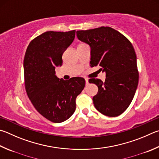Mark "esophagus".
<instances>
[{
    "instance_id": "34e87169",
    "label": "esophagus",
    "mask_w": 159,
    "mask_h": 159,
    "mask_svg": "<svg viewBox=\"0 0 159 159\" xmlns=\"http://www.w3.org/2000/svg\"><path fill=\"white\" fill-rule=\"evenodd\" d=\"M85 84H86V85H88L89 84V82H88V79H85Z\"/></svg>"
}]
</instances>
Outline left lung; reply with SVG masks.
I'll use <instances>...</instances> for the list:
<instances>
[{
    "label": "left lung",
    "mask_w": 159,
    "mask_h": 159,
    "mask_svg": "<svg viewBox=\"0 0 159 159\" xmlns=\"http://www.w3.org/2000/svg\"><path fill=\"white\" fill-rule=\"evenodd\" d=\"M79 40L91 48L90 66H100L106 80L90 79L98 87L92 98L95 108L108 117H117L129 106L139 79L136 55L131 42L111 27L78 30Z\"/></svg>",
    "instance_id": "left-lung-1"
}]
</instances>
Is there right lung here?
<instances>
[{"instance_id":"1","label":"right lung","mask_w":159,"mask_h":159,"mask_svg":"<svg viewBox=\"0 0 159 159\" xmlns=\"http://www.w3.org/2000/svg\"><path fill=\"white\" fill-rule=\"evenodd\" d=\"M76 30L47 31L30 42L24 60L25 88L34 107L46 119L60 123L76 110V99L85 87L81 77L60 79L55 69L75 38Z\"/></svg>"}]
</instances>
